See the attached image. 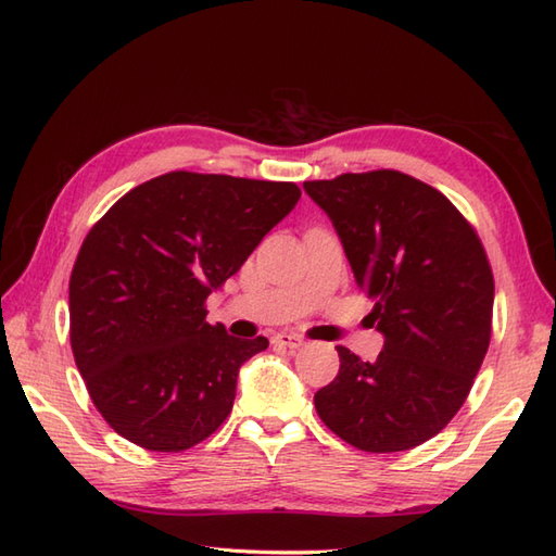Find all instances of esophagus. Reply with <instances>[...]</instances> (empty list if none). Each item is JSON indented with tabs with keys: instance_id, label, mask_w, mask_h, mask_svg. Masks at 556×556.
I'll list each match as a JSON object with an SVG mask.
<instances>
[{
	"instance_id": "1",
	"label": "esophagus",
	"mask_w": 556,
	"mask_h": 556,
	"mask_svg": "<svg viewBox=\"0 0 556 556\" xmlns=\"http://www.w3.org/2000/svg\"><path fill=\"white\" fill-rule=\"evenodd\" d=\"M275 341H277L279 346H287V349H291V351H296V349L305 346V339L299 337V334H293V332H281V334L275 337Z\"/></svg>"
}]
</instances>
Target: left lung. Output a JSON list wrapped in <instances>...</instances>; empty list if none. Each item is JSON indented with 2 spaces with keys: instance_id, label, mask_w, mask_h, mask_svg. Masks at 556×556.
Returning a JSON list of instances; mask_svg holds the SVG:
<instances>
[{
  "instance_id": "1",
  "label": "left lung",
  "mask_w": 556,
  "mask_h": 556,
  "mask_svg": "<svg viewBox=\"0 0 556 556\" xmlns=\"http://www.w3.org/2000/svg\"><path fill=\"white\" fill-rule=\"evenodd\" d=\"M332 219L356 285L384 337L380 356L339 351V375L315 394L317 416L372 454L428 442L473 387L492 332L494 279L478 233L432 186L380 169L305 181Z\"/></svg>"
}]
</instances>
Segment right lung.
<instances>
[{
  "label": "right lung",
  "mask_w": 556,
  "mask_h": 556,
  "mask_svg": "<svg viewBox=\"0 0 556 556\" xmlns=\"http://www.w3.org/2000/svg\"><path fill=\"white\" fill-rule=\"evenodd\" d=\"M299 198L296 184L172 172L90 229L68 281L71 349L124 440L184 452L227 420L241 365L269 341L205 323V301Z\"/></svg>",
  "instance_id": "add662e5"
}]
</instances>
